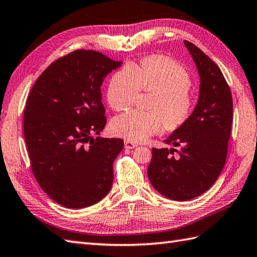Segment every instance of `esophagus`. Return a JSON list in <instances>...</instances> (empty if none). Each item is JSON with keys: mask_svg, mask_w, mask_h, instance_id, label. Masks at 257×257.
<instances>
[{"mask_svg": "<svg viewBox=\"0 0 257 257\" xmlns=\"http://www.w3.org/2000/svg\"><path fill=\"white\" fill-rule=\"evenodd\" d=\"M136 147H137V145L135 142L130 141V140H124V148L126 149H134Z\"/></svg>", "mask_w": 257, "mask_h": 257, "instance_id": "obj_1", "label": "esophagus"}]
</instances>
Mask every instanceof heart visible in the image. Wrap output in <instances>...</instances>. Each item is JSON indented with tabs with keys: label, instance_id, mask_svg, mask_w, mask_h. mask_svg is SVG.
Returning a JSON list of instances; mask_svg holds the SVG:
<instances>
[{
	"label": "heart",
	"instance_id": "b5f03b06",
	"mask_svg": "<svg viewBox=\"0 0 257 257\" xmlns=\"http://www.w3.org/2000/svg\"><path fill=\"white\" fill-rule=\"evenodd\" d=\"M192 81L183 67L162 56L149 57L140 64L124 65L112 75L107 100L112 109L123 110L134 103L140 89L154 92L150 111L131 109L112 119L111 133L130 141H145L164 124L176 129L187 120L193 108Z\"/></svg>",
	"mask_w": 257,
	"mask_h": 257
}]
</instances>
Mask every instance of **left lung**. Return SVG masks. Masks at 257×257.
<instances>
[{"mask_svg": "<svg viewBox=\"0 0 257 257\" xmlns=\"http://www.w3.org/2000/svg\"><path fill=\"white\" fill-rule=\"evenodd\" d=\"M184 45L200 77L198 100L187 120L164 140L180 150L153 148L148 166L152 186L176 201L196 198L217 181L225 163L233 118L232 95L221 70L198 47L186 40ZM174 152L176 157L171 156Z\"/></svg>", "mask_w": 257, "mask_h": 257, "instance_id": "obj_1", "label": "left lung"}]
</instances>
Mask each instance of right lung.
Here are the masks:
<instances>
[{
	"label": "right lung",
	"mask_w": 257,
	"mask_h": 257,
	"mask_svg": "<svg viewBox=\"0 0 257 257\" xmlns=\"http://www.w3.org/2000/svg\"><path fill=\"white\" fill-rule=\"evenodd\" d=\"M94 50H75L48 67L24 111L32 170L40 187L65 208L96 204L109 193L119 138H94L106 124L100 86L121 65Z\"/></svg>",
	"instance_id": "right-lung-1"
}]
</instances>
